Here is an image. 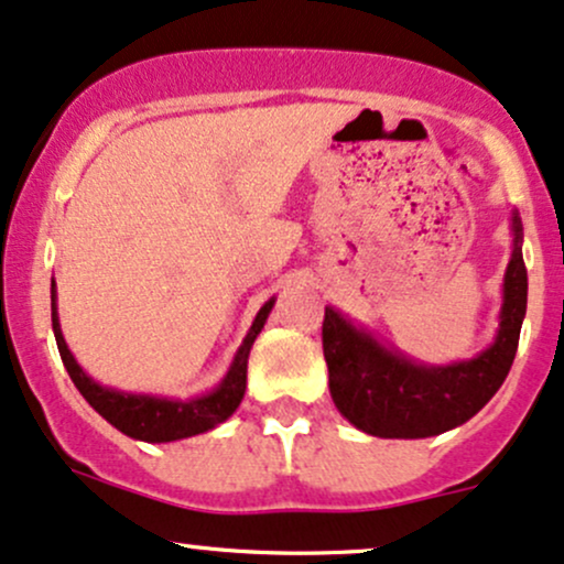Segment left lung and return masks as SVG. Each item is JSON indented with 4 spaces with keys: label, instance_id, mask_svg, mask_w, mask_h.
I'll return each mask as SVG.
<instances>
[{
    "label": "left lung",
    "instance_id": "1",
    "mask_svg": "<svg viewBox=\"0 0 564 564\" xmlns=\"http://www.w3.org/2000/svg\"><path fill=\"white\" fill-rule=\"evenodd\" d=\"M514 249L503 275V304L494 345L477 358L451 366H422L352 326L326 307L323 355L328 390L349 424L373 437L416 440L469 422L507 379L528 307V270L522 262V223L511 212Z\"/></svg>",
    "mask_w": 564,
    "mask_h": 564
}]
</instances>
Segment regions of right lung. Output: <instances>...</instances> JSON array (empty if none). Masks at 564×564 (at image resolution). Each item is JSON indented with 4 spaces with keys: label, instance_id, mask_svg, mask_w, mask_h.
Returning <instances> with one entry per match:
<instances>
[{
    "label": "right lung",
    "instance_id": "1",
    "mask_svg": "<svg viewBox=\"0 0 564 564\" xmlns=\"http://www.w3.org/2000/svg\"><path fill=\"white\" fill-rule=\"evenodd\" d=\"M55 300L57 294L53 281V332L70 381H74L76 390L84 394V400H87L108 424H113L116 430L124 432L129 437L142 440V443H172V440L200 435V432L215 430L217 424H223L225 419L232 416V411L241 405L246 392V364H249L251 345H254L257 334L262 332L264 321H268L270 310H273L275 304V300L262 304L254 323H251L249 334H246L243 345L238 347L236 358H232L230 371L225 373L223 381H219L217 390L191 400H170L156 398V394L119 392L111 390V387L97 384L95 379H89L87 373L82 371V366L76 364L74 355H70L66 339H63Z\"/></svg>",
    "mask_w": 564,
    "mask_h": 564
}]
</instances>
